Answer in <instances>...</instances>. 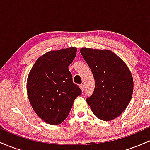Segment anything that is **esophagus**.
<instances>
[{
    "label": "esophagus",
    "instance_id": "esophagus-1",
    "mask_svg": "<svg viewBox=\"0 0 150 150\" xmlns=\"http://www.w3.org/2000/svg\"><path fill=\"white\" fill-rule=\"evenodd\" d=\"M80 88L81 89V90L83 92L84 89H85V85H84V84H81V85H80Z\"/></svg>",
    "mask_w": 150,
    "mask_h": 150
}]
</instances>
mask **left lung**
<instances>
[{"mask_svg":"<svg viewBox=\"0 0 150 150\" xmlns=\"http://www.w3.org/2000/svg\"><path fill=\"white\" fill-rule=\"evenodd\" d=\"M80 53L95 81L87 103L99 119H115L125 111L132 96L133 78L128 67L110 50L81 48Z\"/></svg>","mask_w":150,"mask_h":150,"instance_id":"obj_1","label":"left lung"}]
</instances>
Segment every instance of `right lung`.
Instances as JSON below:
<instances>
[{"label": "right lung", "instance_id": "obj_1", "mask_svg": "<svg viewBox=\"0 0 150 150\" xmlns=\"http://www.w3.org/2000/svg\"><path fill=\"white\" fill-rule=\"evenodd\" d=\"M76 52V47H70L44 53L38 58L27 77V92L31 106L48 124L63 123L75 99L82 93L73 83L68 69Z\"/></svg>", "mask_w": 150, "mask_h": 150}]
</instances>
